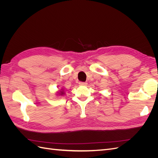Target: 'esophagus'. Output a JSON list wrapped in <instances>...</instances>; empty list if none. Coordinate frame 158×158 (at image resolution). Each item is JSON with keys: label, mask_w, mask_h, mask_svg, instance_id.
I'll list each match as a JSON object with an SVG mask.
<instances>
[{"label": "esophagus", "mask_w": 158, "mask_h": 158, "mask_svg": "<svg viewBox=\"0 0 158 158\" xmlns=\"http://www.w3.org/2000/svg\"><path fill=\"white\" fill-rule=\"evenodd\" d=\"M79 85H83V86H85V85H87L86 82H79Z\"/></svg>", "instance_id": "34e87169"}]
</instances>
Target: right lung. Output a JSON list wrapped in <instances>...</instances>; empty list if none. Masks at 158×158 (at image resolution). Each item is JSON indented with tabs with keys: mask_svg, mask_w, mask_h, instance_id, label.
I'll use <instances>...</instances> for the list:
<instances>
[{
	"mask_svg": "<svg viewBox=\"0 0 158 158\" xmlns=\"http://www.w3.org/2000/svg\"><path fill=\"white\" fill-rule=\"evenodd\" d=\"M59 95H63V94H64V92H63V91H60V93H59Z\"/></svg>",
	"mask_w": 158,
	"mask_h": 158,
	"instance_id": "obj_1",
	"label": "right lung"
}]
</instances>
